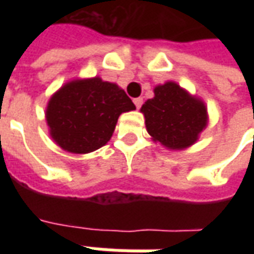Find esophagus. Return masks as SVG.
Segmentation results:
<instances>
[{
	"label": "esophagus",
	"mask_w": 254,
	"mask_h": 254,
	"mask_svg": "<svg viewBox=\"0 0 254 254\" xmlns=\"http://www.w3.org/2000/svg\"><path fill=\"white\" fill-rule=\"evenodd\" d=\"M133 103L136 105V107H137V109H140V107H141V105H143V98H136V99H133Z\"/></svg>",
	"instance_id": "esophagus-1"
}]
</instances>
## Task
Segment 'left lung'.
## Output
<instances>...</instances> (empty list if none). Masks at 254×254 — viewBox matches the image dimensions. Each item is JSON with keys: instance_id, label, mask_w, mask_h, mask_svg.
Returning a JSON list of instances; mask_svg holds the SVG:
<instances>
[{"instance_id": "left-lung-1", "label": "left lung", "mask_w": 254, "mask_h": 254, "mask_svg": "<svg viewBox=\"0 0 254 254\" xmlns=\"http://www.w3.org/2000/svg\"><path fill=\"white\" fill-rule=\"evenodd\" d=\"M140 111L151 138L170 151L191 147L208 125L204 100L176 81L156 85L154 98L147 100Z\"/></svg>"}]
</instances>
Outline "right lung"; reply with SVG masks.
<instances>
[{
	"label": "right lung",
	"instance_id": "1",
	"mask_svg": "<svg viewBox=\"0 0 254 254\" xmlns=\"http://www.w3.org/2000/svg\"><path fill=\"white\" fill-rule=\"evenodd\" d=\"M136 110L130 98L116 83L99 76L73 78L47 102L49 134L70 154H89L110 140L122 113Z\"/></svg>",
	"mask_w": 254,
	"mask_h": 254
}]
</instances>
